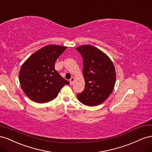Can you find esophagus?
Masks as SVG:
<instances>
[{"mask_svg":"<svg viewBox=\"0 0 152 152\" xmlns=\"http://www.w3.org/2000/svg\"><path fill=\"white\" fill-rule=\"evenodd\" d=\"M74 81H75V78H74L73 77H72L70 79V84H71V85H72Z\"/></svg>","mask_w":152,"mask_h":152,"instance_id":"obj_1","label":"esophagus"}]
</instances>
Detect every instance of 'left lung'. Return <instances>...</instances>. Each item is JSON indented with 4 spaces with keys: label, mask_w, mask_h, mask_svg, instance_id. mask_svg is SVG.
I'll return each instance as SVG.
<instances>
[{
    "label": "left lung",
    "mask_w": 152,
    "mask_h": 152,
    "mask_svg": "<svg viewBox=\"0 0 152 152\" xmlns=\"http://www.w3.org/2000/svg\"><path fill=\"white\" fill-rule=\"evenodd\" d=\"M83 58L85 81L83 92L77 94L78 100L88 106H97L110 96L116 81L114 65L107 56L91 45L76 48Z\"/></svg>",
    "instance_id": "1"
}]
</instances>
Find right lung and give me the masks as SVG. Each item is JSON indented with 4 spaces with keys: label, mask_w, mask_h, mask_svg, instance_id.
I'll return each instance as SVG.
<instances>
[{
    "label": "right lung",
    "mask_w": 152,
    "mask_h": 152,
    "mask_svg": "<svg viewBox=\"0 0 152 152\" xmlns=\"http://www.w3.org/2000/svg\"><path fill=\"white\" fill-rule=\"evenodd\" d=\"M66 46L50 45L33 53L21 66L19 80L24 93L31 100L45 103L55 99L69 82L55 69V63Z\"/></svg>",
    "instance_id": "right-lung-1"
}]
</instances>
